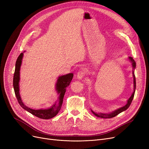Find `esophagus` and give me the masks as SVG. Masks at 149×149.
<instances>
[{
    "mask_svg": "<svg viewBox=\"0 0 149 149\" xmlns=\"http://www.w3.org/2000/svg\"><path fill=\"white\" fill-rule=\"evenodd\" d=\"M84 74H85V73L84 72V70H80L79 72L77 73V78L79 80H81L83 78V77L84 76Z\"/></svg>",
    "mask_w": 149,
    "mask_h": 149,
    "instance_id": "34e87169",
    "label": "esophagus"
}]
</instances>
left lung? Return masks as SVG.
Here are the masks:
<instances>
[{
    "instance_id": "left-lung-1",
    "label": "left lung",
    "mask_w": 149,
    "mask_h": 149,
    "mask_svg": "<svg viewBox=\"0 0 149 149\" xmlns=\"http://www.w3.org/2000/svg\"><path fill=\"white\" fill-rule=\"evenodd\" d=\"M129 59L131 61L133 69H133V72L132 73H133V77H134V92H133L132 95L130 96V97L127 100V104L125 105L124 106L121 107L119 109H117L116 110H115L114 111H112V112H109V113H95V112H94L91 110L93 114H94L96 116L99 117V118H113V117L116 116L117 115H118L119 113H121L122 112L127 110V109L129 108V107L130 106V105L132 103V101L133 100V98H134V97L135 89H136V79H135V74H134V69L136 68V62L131 57H129Z\"/></svg>"
}]
</instances>
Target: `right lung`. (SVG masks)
Instances as JSON below:
<instances>
[{
	"instance_id": "right-lung-1",
	"label": "right lung",
	"mask_w": 149,
	"mask_h": 149,
	"mask_svg": "<svg viewBox=\"0 0 149 149\" xmlns=\"http://www.w3.org/2000/svg\"><path fill=\"white\" fill-rule=\"evenodd\" d=\"M23 56V53H21L18 57L16 62H15V71L13 77V87L14 89L15 95L16 96L18 102L20 106L28 111V112L33 114V115L42 119H50L56 116L60 111L63 104V100L65 93L66 91V88L72 81L74 74L72 73H69L66 75L60 76L56 82V89L59 95L58 100L56 103L48 109H32L28 107L24 104L21 99V97L19 93V80H20V69L22 62V58Z\"/></svg>"
}]
</instances>
